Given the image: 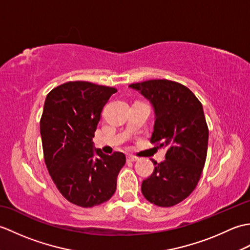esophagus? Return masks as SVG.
Returning a JSON list of instances; mask_svg holds the SVG:
<instances>
[{
  "label": "esophagus",
  "instance_id": "1",
  "mask_svg": "<svg viewBox=\"0 0 250 250\" xmlns=\"http://www.w3.org/2000/svg\"><path fill=\"white\" fill-rule=\"evenodd\" d=\"M126 160L130 161V162H135V161L139 160V158H136V157H134V156L129 155V156H126Z\"/></svg>",
  "mask_w": 250,
  "mask_h": 250
}]
</instances>
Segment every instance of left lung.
Returning a JSON list of instances; mask_svg holds the SVG:
<instances>
[{
    "mask_svg": "<svg viewBox=\"0 0 250 250\" xmlns=\"http://www.w3.org/2000/svg\"><path fill=\"white\" fill-rule=\"evenodd\" d=\"M129 87L150 102L155 114L150 142L167 149L166 160H152L155 171L143 182V195L157 206H174L192 193L203 171L208 145L203 106L191 90L167 79Z\"/></svg>",
    "mask_w": 250,
    "mask_h": 250,
    "instance_id": "obj_1",
    "label": "left lung"
}]
</instances>
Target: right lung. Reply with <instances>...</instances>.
Returning a JSON list of instances; mask_svg holds the SVG:
<instances>
[{"label":"right lung","instance_id":"obj_1","mask_svg":"<svg viewBox=\"0 0 250 250\" xmlns=\"http://www.w3.org/2000/svg\"><path fill=\"white\" fill-rule=\"evenodd\" d=\"M115 88L70 82L47 94L41 119L44 159L58 190L71 203L92 207L114 195L125 156H108L92 139Z\"/></svg>","mask_w":250,"mask_h":250}]
</instances>
